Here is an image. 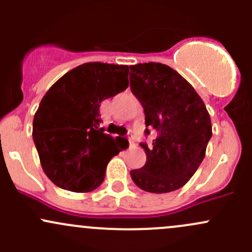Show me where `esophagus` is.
I'll use <instances>...</instances> for the list:
<instances>
[{
	"label": "esophagus",
	"mask_w": 252,
	"mask_h": 252,
	"mask_svg": "<svg viewBox=\"0 0 252 252\" xmlns=\"http://www.w3.org/2000/svg\"><path fill=\"white\" fill-rule=\"evenodd\" d=\"M128 140H129V142H130V145H133L134 144V139H133V136H129V138H128Z\"/></svg>",
	"instance_id": "34e87169"
}]
</instances>
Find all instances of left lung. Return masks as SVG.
I'll return each instance as SVG.
<instances>
[{"instance_id":"8db88e82","label":"left lung","mask_w":252,"mask_h":252,"mask_svg":"<svg viewBox=\"0 0 252 252\" xmlns=\"http://www.w3.org/2000/svg\"><path fill=\"white\" fill-rule=\"evenodd\" d=\"M130 89L145 112V133L154 128L152 146L141 144L146 163L130 171L147 192L163 194L184 187L205 158L212 136L208 111L195 89L162 63L130 65Z\"/></svg>"}]
</instances>
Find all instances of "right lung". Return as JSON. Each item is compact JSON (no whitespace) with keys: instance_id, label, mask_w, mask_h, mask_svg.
Instances as JSON below:
<instances>
[{"instance_id":"add662e5","label":"right lung","mask_w":252,"mask_h":252,"mask_svg":"<svg viewBox=\"0 0 252 252\" xmlns=\"http://www.w3.org/2000/svg\"><path fill=\"white\" fill-rule=\"evenodd\" d=\"M128 65L89 62L58 79L40 102L32 139L48 179L64 190L89 192L126 147L100 128V103L126 90Z\"/></svg>"}]
</instances>
